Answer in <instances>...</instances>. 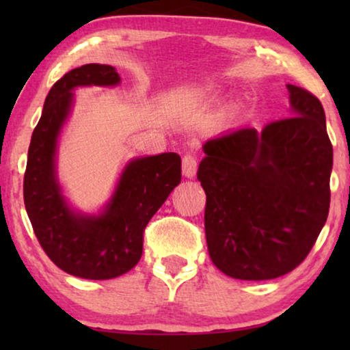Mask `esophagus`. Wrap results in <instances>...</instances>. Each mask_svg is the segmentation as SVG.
Returning <instances> with one entry per match:
<instances>
[{
  "label": "esophagus",
  "mask_w": 350,
  "mask_h": 350,
  "mask_svg": "<svg viewBox=\"0 0 350 350\" xmlns=\"http://www.w3.org/2000/svg\"><path fill=\"white\" fill-rule=\"evenodd\" d=\"M181 165H183V175L188 176V178H193L196 170H198V159H196L194 154L188 152V154L183 156V164Z\"/></svg>",
  "instance_id": "1"
}]
</instances>
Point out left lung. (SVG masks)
Listing matches in <instances>:
<instances>
[{"label": "left lung", "mask_w": 350, "mask_h": 350, "mask_svg": "<svg viewBox=\"0 0 350 350\" xmlns=\"http://www.w3.org/2000/svg\"><path fill=\"white\" fill-rule=\"evenodd\" d=\"M291 114L261 132L242 127L204 145L205 237L232 279L269 280L299 266L329 210L333 146L320 100L286 85Z\"/></svg>", "instance_id": "8db88e82"}]
</instances>
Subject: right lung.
Here are the masks:
<instances>
[{
	"label": "right lung",
	"instance_id": "1",
	"mask_svg": "<svg viewBox=\"0 0 350 350\" xmlns=\"http://www.w3.org/2000/svg\"><path fill=\"white\" fill-rule=\"evenodd\" d=\"M109 65L88 64L52 85L33 131L23 176V200L38 242L55 266L71 275L107 280L126 274L140 261L143 232L181 181L176 152L140 157L126 167L111 200L98 217L68 208L55 180V145L78 85H114Z\"/></svg>",
	"mask_w": 350,
	"mask_h": 350
}]
</instances>
